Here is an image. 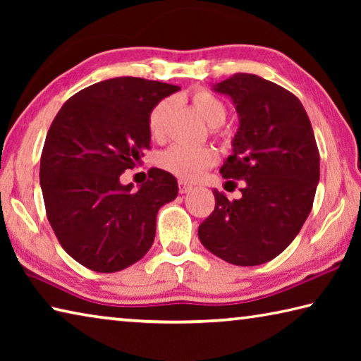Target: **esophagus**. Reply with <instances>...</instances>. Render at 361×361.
Returning a JSON list of instances; mask_svg holds the SVG:
<instances>
[{"instance_id":"esophagus-1","label":"esophagus","mask_w":361,"mask_h":361,"mask_svg":"<svg viewBox=\"0 0 361 361\" xmlns=\"http://www.w3.org/2000/svg\"><path fill=\"white\" fill-rule=\"evenodd\" d=\"M178 185H180V192H181V194H186V192H189V191H191V189H192V185H189V183L183 181V180L178 181Z\"/></svg>"}]
</instances>
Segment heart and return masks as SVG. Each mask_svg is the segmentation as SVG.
<instances>
[{
    "label": "heart",
    "mask_w": 361,
    "mask_h": 361,
    "mask_svg": "<svg viewBox=\"0 0 361 361\" xmlns=\"http://www.w3.org/2000/svg\"><path fill=\"white\" fill-rule=\"evenodd\" d=\"M191 102L195 111L202 116V119L212 127L221 126L226 116H228L224 103L209 90H195L191 95ZM172 99H164L152 106L148 116V129L154 140H162L166 137L167 121L170 111H172ZM216 162L218 152L210 146L192 148V146L173 145L159 157L161 167L181 180H197Z\"/></svg>",
    "instance_id": "obj_1"
}]
</instances>
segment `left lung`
<instances>
[{"label": "left lung", "mask_w": 361, "mask_h": 361, "mask_svg": "<svg viewBox=\"0 0 361 361\" xmlns=\"http://www.w3.org/2000/svg\"><path fill=\"white\" fill-rule=\"evenodd\" d=\"M240 118L234 152L219 173L242 180V197L215 194V210L199 226L202 245L235 266L279 256L301 231L320 180V154L302 103L282 85L235 73L215 85Z\"/></svg>", "instance_id": "8db88e82"}]
</instances>
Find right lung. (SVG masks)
Masks as SVG:
<instances>
[{
  "label": "right lung",
  "instance_id": "obj_1",
  "mask_svg": "<svg viewBox=\"0 0 361 361\" xmlns=\"http://www.w3.org/2000/svg\"><path fill=\"white\" fill-rule=\"evenodd\" d=\"M178 85L122 76L70 97L54 118L41 154L46 215L60 245L95 272L142 259L156 235V215L178 194L172 173L151 169L140 189L119 176L149 149L148 116Z\"/></svg>",
  "mask_w": 361,
  "mask_h": 361
}]
</instances>
